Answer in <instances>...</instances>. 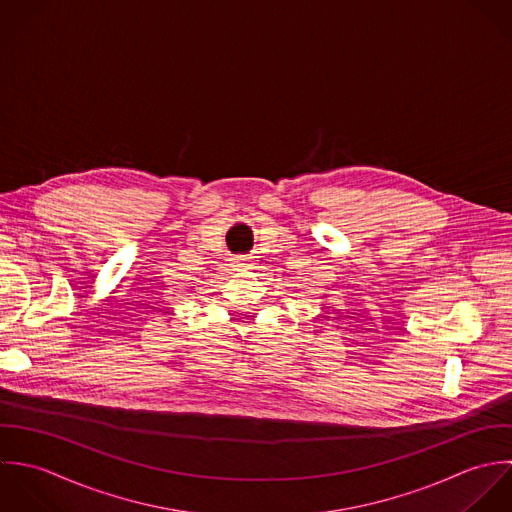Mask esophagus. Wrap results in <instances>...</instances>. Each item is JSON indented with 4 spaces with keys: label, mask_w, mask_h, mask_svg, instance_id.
<instances>
[{
    "label": "esophagus",
    "mask_w": 512,
    "mask_h": 512,
    "mask_svg": "<svg viewBox=\"0 0 512 512\" xmlns=\"http://www.w3.org/2000/svg\"><path fill=\"white\" fill-rule=\"evenodd\" d=\"M231 265L237 269V271H243V269H249L251 267V259L245 257V255H237L231 259Z\"/></svg>",
    "instance_id": "34e87169"
}]
</instances>
